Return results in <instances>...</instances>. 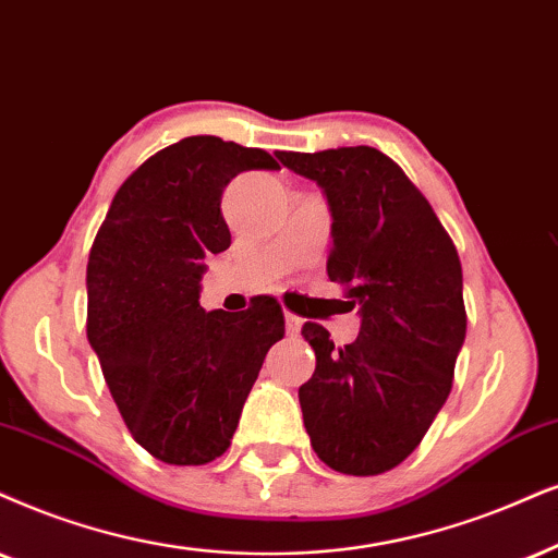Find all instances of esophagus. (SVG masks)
I'll return each mask as SVG.
<instances>
[{"instance_id": "esophagus-1", "label": "esophagus", "mask_w": 558, "mask_h": 558, "mask_svg": "<svg viewBox=\"0 0 558 558\" xmlns=\"http://www.w3.org/2000/svg\"><path fill=\"white\" fill-rule=\"evenodd\" d=\"M301 324H303V319L301 316H295V314H291V312H286V331L291 337H295L301 331Z\"/></svg>"}]
</instances>
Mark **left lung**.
<instances>
[{
	"mask_svg": "<svg viewBox=\"0 0 558 558\" xmlns=\"http://www.w3.org/2000/svg\"><path fill=\"white\" fill-rule=\"evenodd\" d=\"M278 159L327 193V275L344 308L363 314L344 348L322 324H303L316 352L314 376L299 389L303 425L329 469L384 474L420 446L453 389L466 337L461 259L427 197L373 146Z\"/></svg>",
	"mask_w": 558,
	"mask_h": 558,
	"instance_id": "8db88e82",
	"label": "left lung"
}]
</instances>
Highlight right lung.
I'll return each instance as SVG.
<instances>
[{
	"mask_svg": "<svg viewBox=\"0 0 558 558\" xmlns=\"http://www.w3.org/2000/svg\"><path fill=\"white\" fill-rule=\"evenodd\" d=\"M280 169L265 149L187 136L118 187L87 265V340L133 440L172 466L227 453L286 319L272 295L246 312L201 306L208 255L229 250L223 187Z\"/></svg>",
	"mask_w": 558,
	"mask_h": 558,
	"instance_id": "1",
	"label": "right lung"
}]
</instances>
